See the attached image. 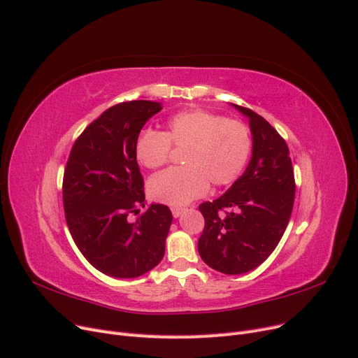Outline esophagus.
I'll return each mask as SVG.
<instances>
[{"instance_id":"1","label":"esophagus","mask_w":358,"mask_h":358,"mask_svg":"<svg viewBox=\"0 0 358 358\" xmlns=\"http://www.w3.org/2000/svg\"><path fill=\"white\" fill-rule=\"evenodd\" d=\"M182 208H173L171 209V212H173V215H174V217H178L181 213H182Z\"/></svg>"}]
</instances>
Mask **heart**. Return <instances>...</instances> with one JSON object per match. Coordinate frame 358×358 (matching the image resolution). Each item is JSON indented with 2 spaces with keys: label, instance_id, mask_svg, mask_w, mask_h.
<instances>
[{
  "label": "heart",
  "instance_id": "heart-1",
  "mask_svg": "<svg viewBox=\"0 0 358 358\" xmlns=\"http://www.w3.org/2000/svg\"><path fill=\"white\" fill-rule=\"evenodd\" d=\"M173 146L184 149L185 166L171 168L150 178V196L171 206H182L203 196L209 181L222 187L236 181L252 152L250 130L243 121L227 120L205 110H187L171 117L166 130H143L137 136L134 155L138 164L164 166Z\"/></svg>",
  "mask_w": 358,
  "mask_h": 358
}]
</instances>
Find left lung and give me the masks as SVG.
<instances>
[{
	"label": "left lung",
	"instance_id": "left-lung-1",
	"mask_svg": "<svg viewBox=\"0 0 358 358\" xmlns=\"http://www.w3.org/2000/svg\"><path fill=\"white\" fill-rule=\"evenodd\" d=\"M234 106L250 124V164L225 194L199 206L205 217L199 255L208 266L227 275L250 272L271 256L289 222L295 197L282 136L255 111Z\"/></svg>",
	"mask_w": 358,
	"mask_h": 358
}]
</instances>
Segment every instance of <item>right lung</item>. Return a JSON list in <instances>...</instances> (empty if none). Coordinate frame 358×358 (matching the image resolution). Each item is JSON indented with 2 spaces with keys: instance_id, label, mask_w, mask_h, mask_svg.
I'll list each match as a JSON object with an SVG mask.
<instances>
[{
  "instance_id": "right-lung-1",
  "label": "right lung",
  "mask_w": 358,
  "mask_h": 358,
  "mask_svg": "<svg viewBox=\"0 0 358 358\" xmlns=\"http://www.w3.org/2000/svg\"><path fill=\"white\" fill-rule=\"evenodd\" d=\"M162 110L152 101L121 102L92 121L76 138L64 169L63 203L70 234L86 260L114 278H136L165 253L173 222L169 208H145L143 177L134 143L146 121Z\"/></svg>"
}]
</instances>
